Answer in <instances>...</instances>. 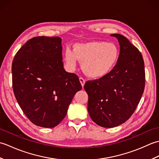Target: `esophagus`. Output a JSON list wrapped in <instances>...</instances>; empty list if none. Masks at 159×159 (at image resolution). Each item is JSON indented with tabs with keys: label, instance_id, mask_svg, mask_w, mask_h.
Masks as SVG:
<instances>
[{
	"label": "esophagus",
	"instance_id": "1",
	"mask_svg": "<svg viewBox=\"0 0 159 159\" xmlns=\"http://www.w3.org/2000/svg\"><path fill=\"white\" fill-rule=\"evenodd\" d=\"M79 80H80V84H81V85H82V87L83 88V87H84V85H85V80H84L83 78H79Z\"/></svg>",
	"mask_w": 159,
	"mask_h": 159
}]
</instances>
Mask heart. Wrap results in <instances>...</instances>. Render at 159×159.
I'll list each match as a JSON object with an SVG mask.
<instances>
[{"mask_svg": "<svg viewBox=\"0 0 159 159\" xmlns=\"http://www.w3.org/2000/svg\"><path fill=\"white\" fill-rule=\"evenodd\" d=\"M120 51L114 43L90 41L76 43L72 50L67 48L64 61L70 70H75L77 60L82 62L85 75L93 79L102 78L113 69L117 62Z\"/></svg>", "mask_w": 159, "mask_h": 159, "instance_id": "obj_1", "label": "heart"}]
</instances>
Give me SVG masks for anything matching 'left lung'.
<instances>
[{
    "mask_svg": "<svg viewBox=\"0 0 159 159\" xmlns=\"http://www.w3.org/2000/svg\"><path fill=\"white\" fill-rule=\"evenodd\" d=\"M120 44L117 62L111 72L99 79L88 80L84 89L88 94L87 110L98 126L113 128L133 115L145 87L143 57L126 37L112 34Z\"/></svg>",
    "mask_w": 159,
    "mask_h": 159,
    "instance_id": "obj_1",
    "label": "left lung"
}]
</instances>
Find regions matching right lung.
Wrapping results in <instances>:
<instances>
[{
    "mask_svg": "<svg viewBox=\"0 0 159 159\" xmlns=\"http://www.w3.org/2000/svg\"><path fill=\"white\" fill-rule=\"evenodd\" d=\"M61 42L59 37L33 38L12 62L17 102L29 120L40 127L57 126L75 93L82 89L79 77L63 68Z\"/></svg>",
    "mask_w": 159,
    "mask_h": 159,
    "instance_id": "1",
    "label": "right lung"
}]
</instances>
